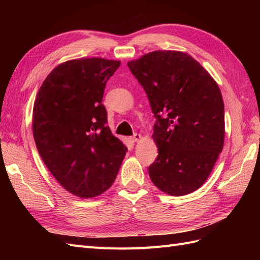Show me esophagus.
I'll use <instances>...</instances> for the list:
<instances>
[{
	"label": "esophagus",
	"instance_id": "34e87169",
	"mask_svg": "<svg viewBox=\"0 0 260 260\" xmlns=\"http://www.w3.org/2000/svg\"><path fill=\"white\" fill-rule=\"evenodd\" d=\"M141 139V135H139V133H135V135H133L131 138H130V140H131V142H138V141Z\"/></svg>",
	"mask_w": 260,
	"mask_h": 260
}]
</instances>
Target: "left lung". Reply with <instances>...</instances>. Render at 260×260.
<instances>
[{
  "mask_svg": "<svg viewBox=\"0 0 260 260\" xmlns=\"http://www.w3.org/2000/svg\"><path fill=\"white\" fill-rule=\"evenodd\" d=\"M143 86L156 118L153 139L158 156L148 167L160 191L181 196L205 182L224 142L221 92L190 55L155 51L128 62Z\"/></svg>",
  "mask_w": 260,
  "mask_h": 260,
  "instance_id": "1",
  "label": "left lung"
}]
</instances>
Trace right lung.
I'll use <instances>...</instances> for the list:
<instances>
[{
    "label": "right lung",
    "instance_id": "right-lung-1",
    "mask_svg": "<svg viewBox=\"0 0 260 260\" xmlns=\"http://www.w3.org/2000/svg\"><path fill=\"white\" fill-rule=\"evenodd\" d=\"M120 61L80 58L58 65L37 94L32 130L45 166L82 199L111 187L128 148L107 127L102 104L106 82Z\"/></svg>",
    "mask_w": 260,
    "mask_h": 260
}]
</instances>
